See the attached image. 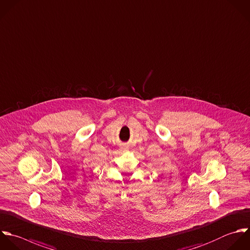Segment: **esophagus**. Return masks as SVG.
Instances as JSON below:
<instances>
[{"mask_svg":"<svg viewBox=\"0 0 250 250\" xmlns=\"http://www.w3.org/2000/svg\"><path fill=\"white\" fill-rule=\"evenodd\" d=\"M123 149H125V145H123V147H122Z\"/></svg>","mask_w":250,"mask_h":250,"instance_id":"esophagus-1","label":"esophagus"}]
</instances>
